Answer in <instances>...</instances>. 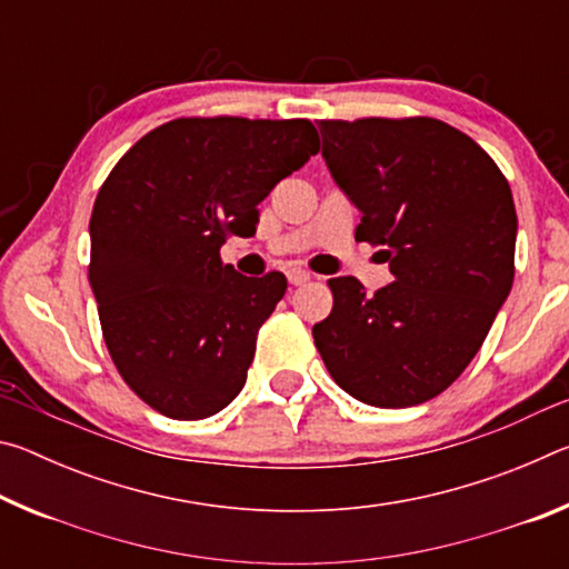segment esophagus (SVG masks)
<instances>
[{"label": "esophagus", "instance_id": "esophagus-1", "mask_svg": "<svg viewBox=\"0 0 569 569\" xmlns=\"http://www.w3.org/2000/svg\"><path fill=\"white\" fill-rule=\"evenodd\" d=\"M306 281H311V273L301 271V268H293V271H288V283L291 286H303Z\"/></svg>", "mask_w": 569, "mask_h": 569}]
</instances>
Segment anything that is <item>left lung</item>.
Listing matches in <instances>:
<instances>
[{
  "instance_id": "obj_1",
  "label": "left lung",
  "mask_w": 569,
  "mask_h": 569,
  "mask_svg": "<svg viewBox=\"0 0 569 569\" xmlns=\"http://www.w3.org/2000/svg\"><path fill=\"white\" fill-rule=\"evenodd\" d=\"M331 178L359 208L356 240L393 281L369 296L331 278L313 341L339 387L369 407H417L485 343L515 281L517 213L495 160L435 118L321 120Z\"/></svg>"
}]
</instances>
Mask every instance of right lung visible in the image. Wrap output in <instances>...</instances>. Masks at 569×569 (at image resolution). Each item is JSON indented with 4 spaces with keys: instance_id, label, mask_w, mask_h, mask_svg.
Listing matches in <instances>:
<instances>
[{
    "instance_id": "add662e5",
    "label": "right lung",
    "mask_w": 569,
    "mask_h": 569,
    "mask_svg": "<svg viewBox=\"0 0 569 569\" xmlns=\"http://www.w3.org/2000/svg\"><path fill=\"white\" fill-rule=\"evenodd\" d=\"M319 152L308 120L180 118L124 152L90 218V288L120 377L152 409L196 421L243 389L286 276L220 263L256 236L258 203Z\"/></svg>"
}]
</instances>
